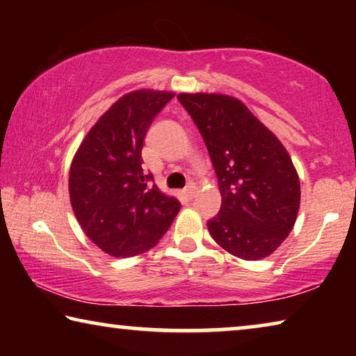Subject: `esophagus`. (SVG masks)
I'll use <instances>...</instances> for the list:
<instances>
[{"mask_svg":"<svg viewBox=\"0 0 356 356\" xmlns=\"http://www.w3.org/2000/svg\"><path fill=\"white\" fill-rule=\"evenodd\" d=\"M184 193H185V196H188L190 200H191V197L196 195V186H195V184H188V185H186L185 188H184Z\"/></svg>","mask_w":356,"mask_h":356,"instance_id":"esophagus-1","label":"esophagus"}]
</instances>
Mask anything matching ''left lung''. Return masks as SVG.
Segmentation results:
<instances>
[{
    "mask_svg": "<svg viewBox=\"0 0 356 356\" xmlns=\"http://www.w3.org/2000/svg\"><path fill=\"white\" fill-rule=\"evenodd\" d=\"M206 143L221 193L207 221L222 250L245 261L272 254L287 238L300 207V180L281 141L238 99L179 94Z\"/></svg>",
    "mask_w": 356,
    "mask_h": 356,
    "instance_id": "1",
    "label": "left lung"
}]
</instances>
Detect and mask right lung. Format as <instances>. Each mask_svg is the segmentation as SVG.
I'll list each match as a JSON object with an SVG mask.
<instances>
[{
	"label": "right lung",
	"instance_id": "obj_1",
	"mask_svg": "<svg viewBox=\"0 0 356 356\" xmlns=\"http://www.w3.org/2000/svg\"><path fill=\"white\" fill-rule=\"evenodd\" d=\"M172 92L140 89L120 97L78 147L69 174L70 202L84 234L113 257L159 243L180 210L143 170V144Z\"/></svg>",
	"mask_w": 356,
	"mask_h": 356
}]
</instances>
